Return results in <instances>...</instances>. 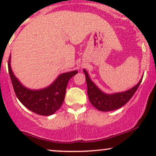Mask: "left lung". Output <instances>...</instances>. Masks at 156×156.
Masks as SVG:
<instances>
[{
  "label": "left lung",
  "instance_id": "left-lung-1",
  "mask_svg": "<svg viewBox=\"0 0 156 156\" xmlns=\"http://www.w3.org/2000/svg\"><path fill=\"white\" fill-rule=\"evenodd\" d=\"M85 73L86 80L87 83V94L90 103L97 109L101 112H110L121 108L130 101L136 92L138 87L140 85L142 78L138 84L129 90L123 92L114 93L112 94H105L98 88L89 78L86 69H83Z\"/></svg>",
  "mask_w": 156,
  "mask_h": 156
}]
</instances>
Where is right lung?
I'll return each mask as SVG.
<instances>
[{"label": "right lung", "instance_id": "obj_1", "mask_svg": "<svg viewBox=\"0 0 156 156\" xmlns=\"http://www.w3.org/2000/svg\"><path fill=\"white\" fill-rule=\"evenodd\" d=\"M10 59L11 55L8 62L9 73L16 96L22 104L31 112L42 116L52 115L58 110L64 102L68 81L78 71L62 73L49 87L32 90L23 86L15 76L11 68Z\"/></svg>", "mask_w": 156, "mask_h": 156}]
</instances>
